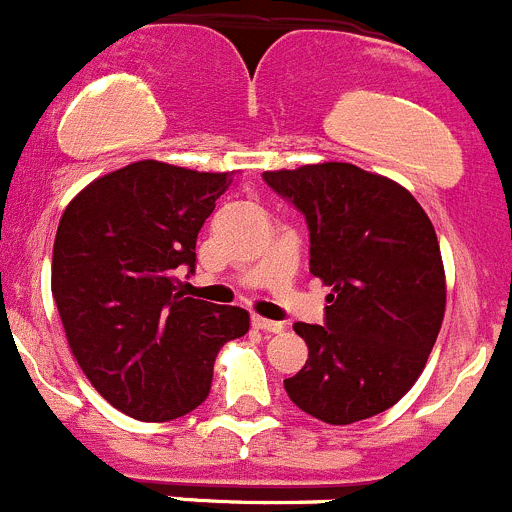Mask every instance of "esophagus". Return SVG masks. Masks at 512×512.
<instances>
[{"label":"esophagus","instance_id":"1","mask_svg":"<svg viewBox=\"0 0 512 512\" xmlns=\"http://www.w3.org/2000/svg\"><path fill=\"white\" fill-rule=\"evenodd\" d=\"M252 326H255L257 331H265V333H280L285 328L283 323L267 321V318H262V315H252Z\"/></svg>","mask_w":512,"mask_h":512}]
</instances>
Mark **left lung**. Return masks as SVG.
Listing matches in <instances>:
<instances>
[{
  "instance_id": "1",
  "label": "left lung",
  "mask_w": 512,
  "mask_h": 512,
  "mask_svg": "<svg viewBox=\"0 0 512 512\" xmlns=\"http://www.w3.org/2000/svg\"><path fill=\"white\" fill-rule=\"evenodd\" d=\"M262 179L305 214L310 272L331 285L326 326H293L308 361L285 379L290 401L326 424L386 412L422 376L447 305L427 212L394 179L346 161Z\"/></svg>"
}]
</instances>
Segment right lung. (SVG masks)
Here are the masks:
<instances>
[{
    "label": "right lung",
    "instance_id": "add662e5",
    "mask_svg": "<svg viewBox=\"0 0 512 512\" xmlns=\"http://www.w3.org/2000/svg\"><path fill=\"white\" fill-rule=\"evenodd\" d=\"M234 171L133 161L65 207L52 250V298L75 361L100 396L141 422L197 409L214 358L250 331V313L176 293L197 234Z\"/></svg>",
    "mask_w": 512,
    "mask_h": 512
}]
</instances>
